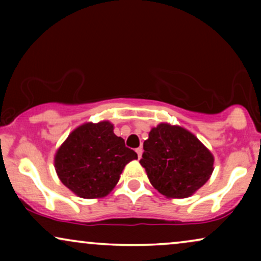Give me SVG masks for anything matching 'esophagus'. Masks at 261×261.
Wrapping results in <instances>:
<instances>
[{"label": "esophagus", "mask_w": 261, "mask_h": 261, "mask_svg": "<svg viewBox=\"0 0 261 261\" xmlns=\"http://www.w3.org/2000/svg\"><path fill=\"white\" fill-rule=\"evenodd\" d=\"M135 151H137L139 159H140V158H141V154H142V147H138L137 149H135Z\"/></svg>", "instance_id": "34e87169"}]
</instances>
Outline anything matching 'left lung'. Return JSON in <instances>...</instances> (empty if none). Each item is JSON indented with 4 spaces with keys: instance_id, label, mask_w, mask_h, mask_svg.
I'll list each match as a JSON object with an SVG mask.
<instances>
[{
    "instance_id": "obj_1",
    "label": "left lung",
    "mask_w": 261,
    "mask_h": 261,
    "mask_svg": "<svg viewBox=\"0 0 261 261\" xmlns=\"http://www.w3.org/2000/svg\"><path fill=\"white\" fill-rule=\"evenodd\" d=\"M140 164L151 184L166 197L185 198L213 173V154L184 128L160 123L144 142Z\"/></svg>"
}]
</instances>
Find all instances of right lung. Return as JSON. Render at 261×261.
Here are the masks:
<instances>
[{
	"instance_id": "1",
	"label": "right lung",
	"mask_w": 261,
	"mask_h": 261,
	"mask_svg": "<svg viewBox=\"0 0 261 261\" xmlns=\"http://www.w3.org/2000/svg\"><path fill=\"white\" fill-rule=\"evenodd\" d=\"M108 121L85 123L69 135L57 151L56 171L62 183L83 198L105 197L119 181L133 149L116 137Z\"/></svg>"
}]
</instances>
